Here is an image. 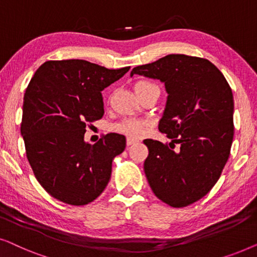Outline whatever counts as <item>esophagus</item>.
Masks as SVG:
<instances>
[{
    "label": "esophagus",
    "instance_id": "esophagus-1",
    "mask_svg": "<svg viewBox=\"0 0 257 257\" xmlns=\"http://www.w3.org/2000/svg\"><path fill=\"white\" fill-rule=\"evenodd\" d=\"M137 142H138V140L135 138H131V137H127V139H126V144H127V146L133 145V144H136Z\"/></svg>",
    "mask_w": 257,
    "mask_h": 257
}]
</instances>
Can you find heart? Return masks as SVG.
<instances>
[{
  "label": "heart",
  "mask_w": 257,
  "mask_h": 257,
  "mask_svg": "<svg viewBox=\"0 0 257 257\" xmlns=\"http://www.w3.org/2000/svg\"><path fill=\"white\" fill-rule=\"evenodd\" d=\"M151 87H158V86L150 82H146V80H142V82H138L136 84L135 91L136 93H138L147 89H151ZM146 126H147L146 121L136 120V119H124V120L114 126V131L122 133V135L125 136L135 137V138H137V137H140L143 135L144 130H145Z\"/></svg>",
  "instance_id": "b5f03b06"
}]
</instances>
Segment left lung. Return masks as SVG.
Returning a JSON list of instances; mask_svg holds the SVG:
<instances>
[{
    "label": "left lung",
    "mask_w": 257,
    "mask_h": 257,
    "mask_svg": "<svg viewBox=\"0 0 257 257\" xmlns=\"http://www.w3.org/2000/svg\"><path fill=\"white\" fill-rule=\"evenodd\" d=\"M133 75L159 79L168 94L159 131L171 139L170 146L144 142L150 187L175 208L191 205L212 189L229 158L234 137L229 84L208 59L186 55H167L137 66Z\"/></svg>",
    "instance_id": "left-lung-1"
}]
</instances>
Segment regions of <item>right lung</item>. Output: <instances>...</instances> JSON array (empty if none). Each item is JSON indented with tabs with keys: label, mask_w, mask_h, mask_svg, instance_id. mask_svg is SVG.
<instances>
[{
	"label": "right lung",
	"mask_w": 257,
	"mask_h": 257,
	"mask_svg": "<svg viewBox=\"0 0 257 257\" xmlns=\"http://www.w3.org/2000/svg\"><path fill=\"white\" fill-rule=\"evenodd\" d=\"M128 70L65 59L45 62L35 72L24 94L21 135L35 177L52 198L83 206L106 187L125 137L108 133L91 145L84 135L87 122L103 117L101 91Z\"/></svg>",
	"instance_id": "add662e5"
}]
</instances>
